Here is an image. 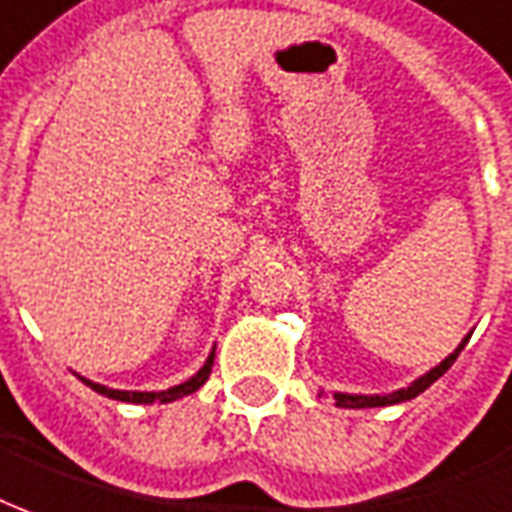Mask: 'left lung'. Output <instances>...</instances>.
<instances>
[{
	"label": "left lung",
	"instance_id": "left-lung-1",
	"mask_svg": "<svg viewBox=\"0 0 512 512\" xmlns=\"http://www.w3.org/2000/svg\"><path fill=\"white\" fill-rule=\"evenodd\" d=\"M468 337H471V334H468ZM468 337H463V343L457 345L440 365H435L432 370H426L424 376H418V379L407 384V387H398L393 393H382V396H376V393H373V396H362V393H334V404H337V407H345V410H368V407H390V404L410 401V398H415L418 393H424L429 384L438 382L440 376L454 365V359L460 357V351H463L465 343H468Z\"/></svg>",
	"mask_w": 512,
	"mask_h": 512
}]
</instances>
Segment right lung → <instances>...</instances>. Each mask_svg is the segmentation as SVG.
<instances>
[{"mask_svg": "<svg viewBox=\"0 0 512 512\" xmlns=\"http://www.w3.org/2000/svg\"><path fill=\"white\" fill-rule=\"evenodd\" d=\"M211 365H214V348H211L209 359L203 362V368L197 370L192 379L175 384V387H167V390H153V393H147V390H114V387H105V384L91 382V379H86V376H80V379H83V384H88L94 393L114 398V401H128V404H169V401H175V398L192 396L195 390H200V387L206 384V379H209Z\"/></svg>", "mask_w": 512, "mask_h": 512, "instance_id": "obj_1", "label": "right lung"}]
</instances>
